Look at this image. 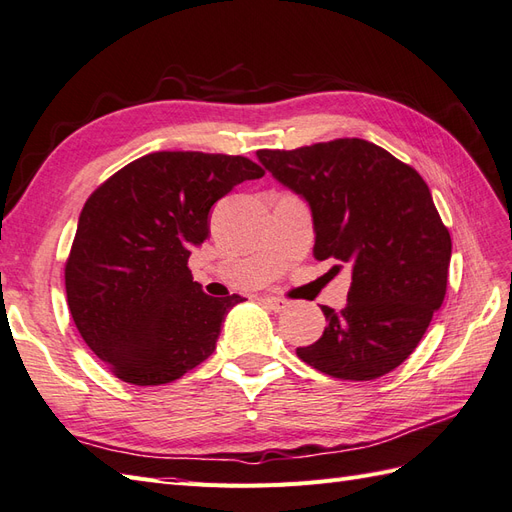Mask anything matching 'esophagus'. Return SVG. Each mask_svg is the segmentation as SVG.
<instances>
[{
  "mask_svg": "<svg viewBox=\"0 0 512 512\" xmlns=\"http://www.w3.org/2000/svg\"><path fill=\"white\" fill-rule=\"evenodd\" d=\"M261 303H264L268 309H272L274 313H279V311H283L287 307L285 300H281L277 296H264V298H261Z\"/></svg>",
  "mask_w": 512,
  "mask_h": 512,
  "instance_id": "34e87169",
  "label": "esophagus"
}]
</instances>
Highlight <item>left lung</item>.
<instances>
[{
    "instance_id": "1",
    "label": "left lung",
    "mask_w": 512,
    "mask_h": 512,
    "mask_svg": "<svg viewBox=\"0 0 512 512\" xmlns=\"http://www.w3.org/2000/svg\"><path fill=\"white\" fill-rule=\"evenodd\" d=\"M281 186L309 205L316 259L352 268L342 311L296 355L333 378L374 381L409 359L448 287L452 240L426 181L361 138L257 151Z\"/></svg>"
}]
</instances>
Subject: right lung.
<instances>
[{"label": "right lung", "instance_id": "obj_1", "mask_svg": "<svg viewBox=\"0 0 512 512\" xmlns=\"http://www.w3.org/2000/svg\"><path fill=\"white\" fill-rule=\"evenodd\" d=\"M259 177L242 155L157 151L90 194L64 283L77 331L121 381L173 383L216 350L244 298L207 296L188 259L207 240L212 205Z\"/></svg>", "mask_w": 512, "mask_h": 512}]
</instances>
